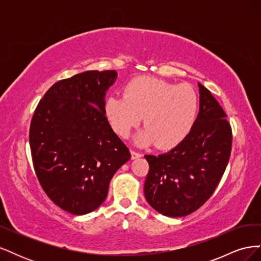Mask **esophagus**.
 <instances>
[{"label": "esophagus", "mask_w": 261, "mask_h": 261, "mask_svg": "<svg viewBox=\"0 0 261 261\" xmlns=\"http://www.w3.org/2000/svg\"><path fill=\"white\" fill-rule=\"evenodd\" d=\"M130 154H132V159L133 160H135V159H138V158H140L141 155V153H139V152H137V151H134V150H132L130 151Z\"/></svg>", "instance_id": "1"}]
</instances>
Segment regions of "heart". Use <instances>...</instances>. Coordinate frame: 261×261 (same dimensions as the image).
<instances>
[{"label": "heart", "mask_w": 261, "mask_h": 261, "mask_svg": "<svg viewBox=\"0 0 261 261\" xmlns=\"http://www.w3.org/2000/svg\"><path fill=\"white\" fill-rule=\"evenodd\" d=\"M198 111V97L192 86L174 85L154 77H138L124 87V96L112 94L105 113L113 130L127 138L144 116L146 127L135 137V144L156 143L171 149L191 132Z\"/></svg>", "instance_id": "1"}]
</instances>
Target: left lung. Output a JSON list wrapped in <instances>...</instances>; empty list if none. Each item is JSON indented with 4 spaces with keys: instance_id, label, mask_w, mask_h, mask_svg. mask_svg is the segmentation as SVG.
<instances>
[{
    "instance_id": "left-lung-1",
    "label": "left lung",
    "mask_w": 261,
    "mask_h": 261,
    "mask_svg": "<svg viewBox=\"0 0 261 261\" xmlns=\"http://www.w3.org/2000/svg\"><path fill=\"white\" fill-rule=\"evenodd\" d=\"M199 87V113L185 139L169 152L145 158L146 200L163 216L191 215L215 192L230 159L232 130L211 92Z\"/></svg>"
}]
</instances>
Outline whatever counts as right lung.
<instances>
[{
  "instance_id": "add662e5",
  "label": "right lung",
  "mask_w": 261,
  "mask_h": 261,
  "mask_svg": "<svg viewBox=\"0 0 261 261\" xmlns=\"http://www.w3.org/2000/svg\"><path fill=\"white\" fill-rule=\"evenodd\" d=\"M116 77L115 70H87L55 83L31 120L37 177L49 198L72 215L99 208L110 180L130 159L105 113L106 94Z\"/></svg>"
}]
</instances>
